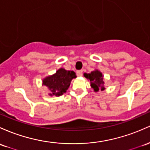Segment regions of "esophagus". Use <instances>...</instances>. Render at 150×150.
Masks as SVG:
<instances>
[{
    "mask_svg": "<svg viewBox=\"0 0 150 150\" xmlns=\"http://www.w3.org/2000/svg\"><path fill=\"white\" fill-rule=\"evenodd\" d=\"M77 75H78V76H79V77L82 76V75H83V70H78V71H77Z\"/></svg>",
    "mask_w": 150,
    "mask_h": 150,
    "instance_id": "esophagus-1",
    "label": "esophagus"
}]
</instances>
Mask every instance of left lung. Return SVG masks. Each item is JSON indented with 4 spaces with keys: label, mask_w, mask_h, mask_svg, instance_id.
<instances>
[{
    "label": "left lung",
    "mask_w": 150,
    "mask_h": 150,
    "mask_svg": "<svg viewBox=\"0 0 150 150\" xmlns=\"http://www.w3.org/2000/svg\"><path fill=\"white\" fill-rule=\"evenodd\" d=\"M84 77L90 80V86L93 88L94 92H98L99 90L103 91L105 90L104 76L100 70L95 69L90 73H84Z\"/></svg>",
    "instance_id": "8db88e82"
}]
</instances>
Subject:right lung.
Wrapping results in <instances>:
<instances>
[{
    "mask_svg": "<svg viewBox=\"0 0 150 150\" xmlns=\"http://www.w3.org/2000/svg\"><path fill=\"white\" fill-rule=\"evenodd\" d=\"M76 77L75 72L60 68L53 75H48L42 79V85H45L49 90L48 95L58 97L66 93L72 80Z\"/></svg>",
    "mask_w": 150,
    "mask_h": 150,
    "instance_id": "add662e5",
    "label": "right lung"
}]
</instances>
